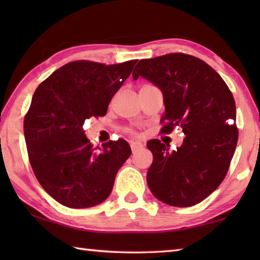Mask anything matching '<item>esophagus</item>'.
Masks as SVG:
<instances>
[{"label":"esophagus","mask_w":260,"mask_h":260,"mask_svg":"<svg viewBox=\"0 0 260 260\" xmlns=\"http://www.w3.org/2000/svg\"><path fill=\"white\" fill-rule=\"evenodd\" d=\"M131 148H132V151L136 152V151H139L140 149L143 148V144L141 143V142H132L131 143Z\"/></svg>","instance_id":"obj_1"}]
</instances>
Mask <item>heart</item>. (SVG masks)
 Instances as JSON below:
<instances>
[{
	"label": "heart",
	"instance_id": "b5f03b06",
	"mask_svg": "<svg viewBox=\"0 0 260 260\" xmlns=\"http://www.w3.org/2000/svg\"><path fill=\"white\" fill-rule=\"evenodd\" d=\"M126 133L127 134H131V135H136V131L133 128H126Z\"/></svg>",
	"mask_w": 260,
	"mask_h": 260
}]
</instances>
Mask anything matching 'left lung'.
Masks as SVG:
<instances>
[{"label":"left lung","instance_id":"obj_1","mask_svg":"<svg viewBox=\"0 0 260 260\" xmlns=\"http://www.w3.org/2000/svg\"><path fill=\"white\" fill-rule=\"evenodd\" d=\"M146 78L164 94L162 134L182 127V146L171 151L160 140L147 143L153 161L147 182L162 203L187 208L205 200L222 182L239 140L236 108L223 79L195 56L174 52L141 59L133 78Z\"/></svg>","mask_w":260,"mask_h":260}]
</instances>
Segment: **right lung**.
Listing matches in <instances>:
<instances>
[{"instance_id": "right-lung-1", "label": "right lung", "mask_w": 260, "mask_h": 260, "mask_svg": "<svg viewBox=\"0 0 260 260\" xmlns=\"http://www.w3.org/2000/svg\"><path fill=\"white\" fill-rule=\"evenodd\" d=\"M135 63L70 61L35 90L24 118L28 159L38 181L58 203L90 208L111 193L118 170L131 156L129 144L110 140L94 148L82 125L107 114Z\"/></svg>"}]
</instances>
